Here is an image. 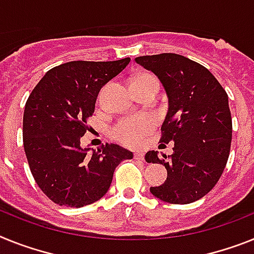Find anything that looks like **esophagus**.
<instances>
[{"label": "esophagus", "instance_id": "34e87169", "mask_svg": "<svg viewBox=\"0 0 254 254\" xmlns=\"http://www.w3.org/2000/svg\"><path fill=\"white\" fill-rule=\"evenodd\" d=\"M135 159L136 160H144V153L136 151V153H135Z\"/></svg>", "mask_w": 254, "mask_h": 254}]
</instances>
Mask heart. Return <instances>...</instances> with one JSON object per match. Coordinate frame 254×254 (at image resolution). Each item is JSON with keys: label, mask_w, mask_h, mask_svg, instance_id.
Listing matches in <instances>:
<instances>
[{"label": "heart", "mask_w": 254, "mask_h": 254, "mask_svg": "<svg viewBox=\"0 0 254 254\" xmlns=\"http://www.w3.org/2000/svg\"><path fill=\"white\" fill-rule=\"evenodd\" d=\"M154 83L158 84V79L151 74H140L132 79V87L141 84ZM154 127V121L150 117H141L136 119H126L119 122L113 131L114 136L122 142L129 145H137L142 141L144 136L151 131Z\"/></svg>", "instance_id": "obj_1"}]
</instances>
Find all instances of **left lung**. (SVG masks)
I'll use <instances>...</instances> for the list:
<instances>
[{
  "label": "left lung",
  "instance_id": "8db88e82",
  "mask_svg": "<svg viewBox=\"0 0 254 254\" xmlns=\"http://www.w3.org/2000/svg\"><path fill=\"white\" fill-rule=\"evenodd\" d=\"M135 62L153 71L168 97L160 142H173V154L145 155L163 164L167 180L150 192L172 204H189L213 189L230 153L233 123L229 97L211 71L177 54L138 56Z\"/></svg>",
  "mask_w": 254,
  "mask_h": 254
}]
</instances>
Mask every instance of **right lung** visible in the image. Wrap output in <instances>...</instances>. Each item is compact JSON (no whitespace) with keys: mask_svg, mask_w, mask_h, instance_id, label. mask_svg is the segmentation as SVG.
Segmentation results:
<instances>
[{"mask_svg":"<svg viewBox=\"0 0 254 254\" xmlns=\"http://www.w3.org/2000/svg\"><path fill=\"white\" fill-rule=\"evenodd\" d=\"M129 62L65 63L50 69L28 97L24 150L37 185L56 204L81 208L99 200L109 190L117 166L133 158L116 144L97 150L81 146L101 87Z\"/></svg>","mask_w":254,"mask_h":254,"instance_id":"obj_1","label":"right lung"}]
</instances>
